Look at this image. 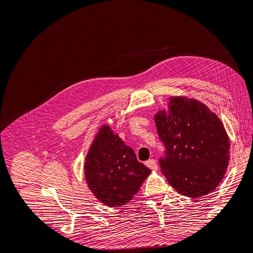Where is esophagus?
<instances>
[{
  "label": "esophagus",
  "instance_id": "obj_1",
  "mask_svg": "<svg viewBox=\"0 0 253 253\" xmlns=\"http://www.w3.org/2000/svg\"><path fill=\"white\" fill-rule=\"evenodd\" d=\"M145 166L147 167H149L150 169H152V170H154V171H156L157 169H158V166H157V163H156V160H154V159H149L147 163H145Z\"/></svg>",
  "mask_w": 253,
  "mask_h": 253
}]
</instances>
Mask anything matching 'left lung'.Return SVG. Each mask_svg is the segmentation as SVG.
<instances>
[{"instance_id": "1", "label": "left lung", "mask_w": 253, "mask_h": 253, "mask_svg": "<svg viewBox=\"0 0 253 253\" xmlns=\"http://www.w3.org/2000/svg\"><path fill=\"white\" fill-rule=\"evenodd\" d=\"M155 124L165 151L159 166L170 185L188 197L209 194L223 179L229 142L219 118L196 99L171 97Z\"/></svg>"}]
</instances>
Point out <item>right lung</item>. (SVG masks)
Wrapping results in <instances>:
<instances>
[{
	"mask_svg": "<svg viewBox=\"0 0 253 253\" xmlns=\"http://www.w3.org/2000/svg\"><path fill=\"white\" fill-rule=\"evenodd\" d=\"M151 170L137 160L132 148L103 126L91 143L84 165L89 190L106 206L126 205L138 192Z\"/></svg>",
	"mask_w": 253,
	"mask_h": 253,
	"instance_id": "obj_1",
	"label": "right lung"
}]
</instances>
